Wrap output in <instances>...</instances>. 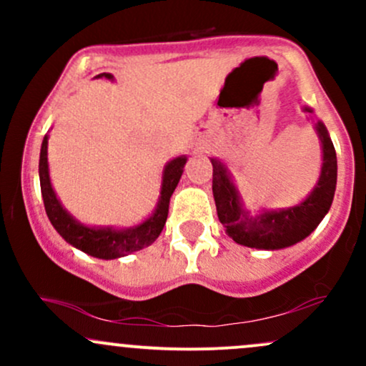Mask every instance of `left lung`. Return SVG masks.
<instances>
[{"label": "left lung", "instance_id": "8db88e82", "mask_svg": "<svg viewBox=\"0 0 366 366\" xmlns=\"http://www.w3.org/2000/svg\"><path fill=\"white\" fill-rule=\"evenodd\" d=\"M306 112H312L305 108ZM317 132L323 146V167L317 187L301 204L280 212H267L258 218H249L239 203V196L227 175L225 167L212 158L213 197L218 220L225 225L227 234L247 247L280 249L303 241L317 229L330 209L337 182V157L325 125L318 122Z\"/></svg>", "mask_w": 366, "mask_h": 366}]
</instances>
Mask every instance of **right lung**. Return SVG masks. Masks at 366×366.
<instances>
[{
	"label": "right lung",
	"instance_id": "add662e5",
	"mask_svg": "<svg viewBox=\"0 0 366 366\" xmlns=\"http://www.w3.org/2000/svg\"><path fill=\"white\" fill-rule=\"evenodd\" d=\"M98 77L112 79V74H99ZM48 137H44L43 146H41V157H39V180H41V192H43L44 209L51 222L56 232L65 239L69 244L84 251V253L94 256V258L102 259H113L120 258V256L136 253L142 247L153 244L157 237L162 234L163 227H165L167 217H169V204L170 197L174 194L175 187H177L182 169L186 165L187 158L179 157L167 165L163 172V184H162V197L157 212L148 220L142 222L141 225L134 227L127 230H113V229H91V227H84L74 220L69 213L63 209L60 201L56 199L51 182H49L48 174Z\"/></svg>",
	"mask_w": 366,
	"mask_h": 366
}]
</instances>
